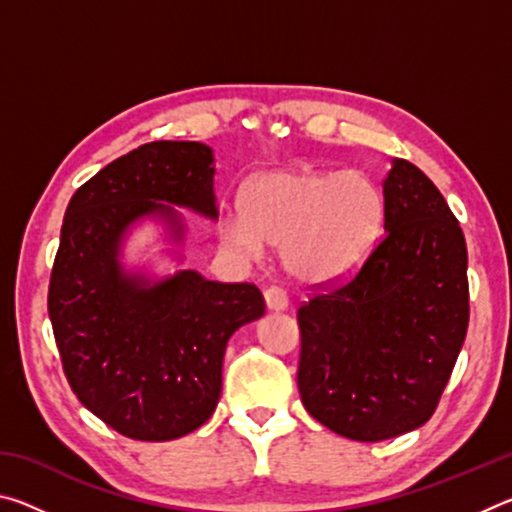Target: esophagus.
Here are the masks:
<instances>
[{
  "label": "esophagus",
  "mask_w": 512,
  "mask_h": 512,
  "mask_svg": "<svg viewBox=\"0 0 512 512\" xmlns=\"http://www.w3.org/2000/svg\"><path fill=\"white\" fill-rule=\"evenodd\" d=\"M264 300H266L268 311H284L289 307L287 293H284L280 287H268L264 291Z\"/></svg>",
  "instance_id": "1"
}]
</instances>
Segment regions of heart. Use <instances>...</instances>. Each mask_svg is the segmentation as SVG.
Here are the masks:
<instances>
[{
	"instance_id": "1",
	"label": "heart",
	"mask_w": 512,
	"mask_h": 512,
	"mask_svg": "<svg viewBox=\"0 0 512 512\" xmlns=\"http://www.w3.org/2000/svg\"><path fill=\"white\" fill-rule=\"evenodd\" d=\"M384 201L359 171L289 169L248 185L244 210H225L221 241L259 257L266 244L282 246V262L298 282H341L366 262L379 237Z\"/></svg>"
}]
</instances>
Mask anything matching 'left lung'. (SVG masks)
<instances>
[{
    "label": "left lung",
    "instance_id": "8db88e82",
    "mask_svg": "<svg viewBox=\"0 0 512 512\" xmlns=\"http://www.w3.org/2000/svg\"><path fill=\"white\" fill-rule=\"evenodd\" d=\"M470 323L467 246L409 160L384 180V235L357 271L298 309L300 400L339 436L379 443L427 422Z\"/></svg>",
    "mask_w": 512,
    "mask_h": 512
}]
</instances>
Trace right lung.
<instances>
[{"label": "right lung", "mask_w": 512, "mask_h": 512, "mask_svg": "<svg viewBox=\"0 0 512 512\" xmlns=\"http://www.w3.org/2000/svg\"><path fill=\"white\" fill-rule=\"evenodd\" d=\"M214 155L201 142H149L76 189L51 268L47 309L65 377L85 409L133 440L201 427L221 397L228 339L264 316L250 282L178 271L149 284L121 271L128 225L158 214L183 239L171 205L216 219Z\"/></svg>", "instance_id": "add662e5"}]
</instances>
